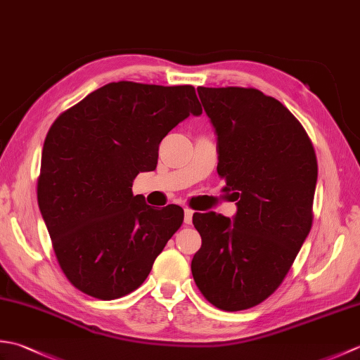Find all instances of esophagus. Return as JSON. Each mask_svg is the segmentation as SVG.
I'll return each instance as SVG.
<instances>
[{"label":"esophagus","mask_w":360,"mask_h":360,"mask_svg":"<svg viewBox=\"0 0 360 360\" xmlns=\"http://www.w3.org/2000/svg\"><path fill=\"white\" fill-rule=\"evenodd\" d=\"M192 219H193V210L192 209H184V223L192 224Z\"/></svg>","instance_id":"obj_1"}]
</instances>
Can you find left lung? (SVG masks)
<instances>
[{"mask_svg":"<svg viewBox=\"0 0 360 360\" xmlns=\"http://www.w3.org/2000/svg\"><path fill=\"white\" fill-rule=\"evenodd\" d=\"M217 133L223 192L233 219L195 213L202 244L192 259L213 307L243 311L275 292L312 226L317 159L292 112L255 88H198Z\"/></svg>","mask_w":360,"mask_h":360,"instance_id":"1","label":"left lung"}]
</instances>
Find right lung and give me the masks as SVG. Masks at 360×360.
Segmentation results:
<instances>
[{
	"label": "right lung",
	"instance_id": "add662e5",
	"mask_svg": "<svg viewBox=\"0 0 360 360\" xmlns=\"http://www.w3.org/2000/svg\"><path fill=\"white\" fill-rule=\"evenodd\" d=\"M202 108L192 85L112 82L53 122L43 145L38 207L57 262L82 292L114 300L139 288L184 210L153 209L133 181L159 143Z\"/></svg>",
	"mask_w": 360,
	"mask_h": 360
}]
</instances>
